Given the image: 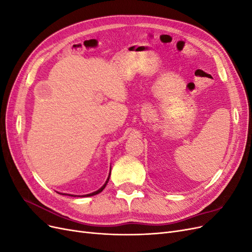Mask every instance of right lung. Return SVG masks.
<instances>
[{
  "instance_id": "right-lung-1",
  "label": "right lung",
  "mask_w": 252,
  "mask_h": 252,
  "mask_svg": "<svg viewBox=\"0 0 252 252\" xmlns=\"http://www.w3.org/2000/svg\"><path fill=\"white\" fill-rule=\"evenodd\" d=\"M109 177H110V174H109ZM109 177H108L107 181H106L105 184H104L100 189L96 190V191H94V192H93V193L85 194V195H71V194H68V195H71V196H91V195H95V194H97V193H100V192H102V191H103V189L106 187V185H107V183H108V181H109ZM60 194H63V193H60ZM64 194H65V193H64Z\"/></svg>"
}]
</instances>
